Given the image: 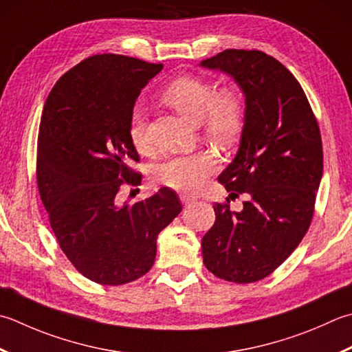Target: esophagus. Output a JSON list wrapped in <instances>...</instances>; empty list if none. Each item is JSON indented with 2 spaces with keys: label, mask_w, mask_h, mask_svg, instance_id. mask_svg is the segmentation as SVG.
<instances>
[{
  "label": "esophagus",
  "mask_w": 352,
  "mask_h": 352,
  "mask_svg": "<svg viewBox=\"0 0 352 352\" xmlns=\"http://www.w3.org/2000/svg\"><path fill=\"white\" fill-rule=\"evenodd\" d=\"M180 199H182V203H183V204L188 206V204L195 203L198 198H197L195 195H190V194H182V195H180Z\"/></svg>",
  "instance_id": "obj_1"
}]
</instances>
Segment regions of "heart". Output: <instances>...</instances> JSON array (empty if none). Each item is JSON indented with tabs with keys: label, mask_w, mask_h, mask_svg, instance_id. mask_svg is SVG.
Listing matches in <instances>:
<instances>
[{
	"label": "heart",
	"mask_w": 352,
	"mask_h": 352,
	"mask_svg": "<svg viewBox=\"0 0 352 352\" xmlns=\"http://www.w3.org/2000/svg\"><path fill=\"white\" fill-rule=\"evenodd\" d=\"M160 100L186 120L198 123L203 135L221 148H229L239 139L245 119V102L236 88L217 89L209 80L197 76H180L164 87ZM129 142L140 154H148L151 144L146 122L140 108L129 116ZM217 170V158L209 151L188 155H172L153 168L155 180L180 192H194Z\"/></svg>",
	"instance_id": "obj_1"
}]
</instances>
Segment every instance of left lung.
Returning <instances> with one entry per match:
<instances>
[{
	"label": "left lung",
	"instance_id": "8db88e82",
	"mask_svg": "<svg viewBox=\"0 0 352 352\" xmlns=\"http://www.w3.org/2000/svg\"><path fill=\"white\" fill-rule=\"evenodd\" d=\"M201 67L230 74L245 94L238 154L218 182L247 197L241 212L229 199L213 206L203 263L219 279L250 284L276 270L311 224L323 170L319 123L298 79L264 52L230 48Z\"/></svg>",
	"mask_w": 352,
	"mask_h": 352
}]
</instances>
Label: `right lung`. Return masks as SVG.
Instances as JSON below:
<instances>
[{
	"label": "right lung",
	"mask_w": 352,
	"mask_h": 352,
	"mask_svg": "<svg viewBox=\"0 0 352 352\" xmlns=\"http://www.w3.org/2000/svg\"><path fill=\"white\" fill-rule=\"evenodd\" d=\"M163 68L123 54H94L54 84L38 134L36 182L60 250L76 270L102 285H122L154 264L157 236L182 212L169 188L120 203L139 183V154L128 123L142 88Z\"/></svg>",
	"instance_id": "right-lung-1"
}]
</instances>
